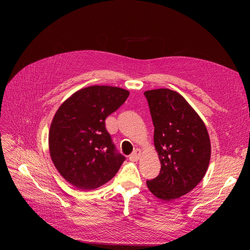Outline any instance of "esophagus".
Returning <instances> with one entry per match:
<instances>
[{
  "mask_svg": "<svg viewBox=\"0 0 250 250\" xmlns=\"http://www.w3.org/2000/svg\"><path fill=\"white\" fill-rule=\"evenodd\" d=\"M141 155H142V151L140 149H135L133 152L130 154L129 160L130 161H138L139 158L141 157Z\"/></svg>",
  "mask_w": 250,
  "mask_h": 250,
  "instance_id": "1",
  "label": "esophagus"
}]
</instances>
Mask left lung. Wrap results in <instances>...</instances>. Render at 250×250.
<instances>
[{
  "mask_svg": "<svg viewBox=\"0 0 250 250\" xmlns=\"http://www.w3.org/2000/svg\"><path fill=\"white\" fill-rule=\"evenodd\" d=\"M144 95L162 165L158 176L147 180V187L157 198L170 201L191 192L206 175L210 160L209 137L201 118L178 93L158 88Z\"/></svg>",
  "mask_w": 250,
  "mask_h": 250,
  "instance_id": "1",
  "label": "left lung"
}]
</instances>
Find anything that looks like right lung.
I'll use <instances>...</instances> for the list:
<instances>
[{"mask_svg": "<svg viewBox=\"0 0 250 250\" xmlns=\"http://www.w3.org/2000/svg\"><path fill=\"white\" fill-rule=\"evenodd\" d=\"M129 96L126 89L93 85L66 99L51 123L49 149L55 168L80 190H94L119 171L125 156L119 153L105 127V119Z\"/></svg>", "mask_w": 250, "mask_h": 250, "instance_id": "1", "label": "right lung"}]
</instances>
